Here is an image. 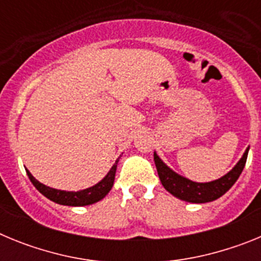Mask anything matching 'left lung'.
<instances>
[{
    "instance_id": "8db88e82",
    "label": "left lung",
    "mask_w": 261,
    "mask_h": 261,
    "mask_svg": "<svg viewBox=\"0 0 261 261\" xmlns=\"http://www.w3.org/2000/svg\"><path fill=\"white\" fill-rule=\"evenodd\" d=\"M248 150H250V146L246 149L238 163L227 174L221 176L220 179L206 181V183L190 180L188 177L179 175L172 168L168 167L155 151H154V162H155L161 183L167 192L183 201L192 202V204H204V202H211L220 199L221 196L225 195L234 186L235 181L238 180L239 175L243 171L246 161H247Z\"/></svg>"
}]
</instances>
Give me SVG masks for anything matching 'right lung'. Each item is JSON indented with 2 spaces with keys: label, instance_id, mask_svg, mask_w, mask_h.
Returning a JSON list of instances; mask_svg holds the SVG:
<instances>
[{
  "label": "right lung",
  "instance_id": "1",
  "mask_svg": "<svg viewBox=\"0 0 261 261\" xmlns=\"http://www.w3.org/2000/svg\"><path fill=\"white\" fill-rule=\"evenodd\" d=\"M119 159L120 158L116 159V162H115L114 166L111 167V170L107 172V175H106L99 183H96L95 186L93 187H89L86 190L77 191V192H75V191H61L56 190V188H50V187L45 186V184L36 180L29 170H26V171L30 177V180H31V183L35 186L36 190H38L41 195H44L47 199H49L50 201L56 202V204L60 205H68V206H85V205H91L100 201V200L105 199L106 195L110 192L112 186H114L115 174H116V167Z\"/></svg>",
  "mask_w": 261,
  "mask_h": 261
}]
</instances>
